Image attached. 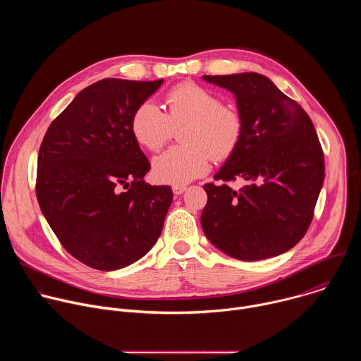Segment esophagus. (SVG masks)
Listing matches in <instances>:
<instances>
[{
    "mask_svg": "<svg viewBox=\"0 0 361 361\" xmlns=\"http://www.w3.org/2000/svg\"><path fill=\"white\" fill-rule=\"evenodd\" d=\"M185 190H187V187H185V185H173V192H174L176 195L183 194Z\"/></svg>",
    "mask_w": 361,
    "mask_h": 361,
    "instance_id": "obj_1",
    "label": "esophagus"
}]
</instances>
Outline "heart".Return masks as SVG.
Masks as SVG:
<instances>
[{
    "label": "heart",
    "mask_w": 361,
    "mask_h": 361,
    "mask_svg": "<svg viewBox=\"0 0 361 361\" xmlns=\"http://www.w3.org/2000/svg\"><path fill=\"white\" fill-rule=\"evenodd\" d=\"M167 113L145 101L131 117L135 141L149 151L160 149L181 128L184 145L173 147L152 160L151 173L161 184L184 185L210 169V156L226 160L243 137V118L233 107L223 106L214 91L187 82L167 95Z\"/></svg>",
    "instance_id": "obj_1"
}]
</instances>
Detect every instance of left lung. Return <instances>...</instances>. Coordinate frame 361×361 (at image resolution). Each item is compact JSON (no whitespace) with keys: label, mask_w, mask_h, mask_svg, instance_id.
Masks as SVG:
<instances>
[{"label":"left lung","mask_w":361,"mask_h":361,"mask_svg":"<svg viewBox=\"0 0 361 361\" xmlns=\"http://www.w3.org/2000/svg\"><path fill=\"white\" fill-rule=\"evenodd\" d=\"M202 80L234 94L244 126L238 147L214 178L245 181L240 190L204 185L202 231L237 260L280 255L305 234L323 187L324 156L314 126L266 75L238 73Z\"/></svg>","instance_id":"left-lung-1"}]
</instances>
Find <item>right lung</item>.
I'll return each instance as SVG.
<instances>
[{
    "instance_id": "add662e5",
    "label": "right lung",
    "mask_w": 361,
    "mask_h": 361,
    "mask_svg": "<svg viewBox=\"0 0 361 361\" xmlns=\"http://www.w3.org/2000/svg\"><path fill=\"white\" fill-rule=\"evenodd\" d=\"M163 81L99 80L78 92L44 135L39 209L63 247L88 267L124 269L163 231L173 191L144 181L149 163L131 133L134 111Z\"/></svg>"
}]
</instances>
